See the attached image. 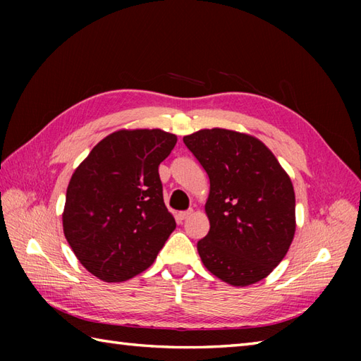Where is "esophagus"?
<instances>
[{
    "mask_svg": "<svg viewBox=\"0 0 361 361\" xmlns=\"http://www.w3.org/2000/svg\"><path fill=\"white\" fill-rule=\"evenodd\" d=\"M194 214V211L192 209H189V211H183V212H178V219L180 220H186V219H189L190 216H192Z\"/></svg>",
    "mask_w": 361,
    "mask_h": 361,
    "instance_id": "1",
    "label": "esophagus"
}]
</instances>
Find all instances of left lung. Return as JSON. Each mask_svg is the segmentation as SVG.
<instances>
[{
    "label": "left lung",
    "instance_id": "obj_1",
    "mask_svg": "<svg viewBox=\"0 0 361 361\" xmlns=\"http://www.w3.org/2000/svg\"><path fill=\"white\" fill-rule=\"evenodd\" d=\"M209 176V233L198 240L203 265L234 287L251 286L286 257L296 229L290 176L257 137L204 128L183 137Z\"/></svg>",
    "mask_w": 361,
    "mask_h": 361
}]
</instances>
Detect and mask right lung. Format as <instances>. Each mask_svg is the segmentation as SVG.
<instances>
[{
    "mask_svg": "<svg viewBox=\"0 0 361 361\" xmlns=\"http://www.w3.org/2000/svg\"><path fill=\"white\" fill-rule=\"evenodd\" d=\"M176 136L118 130L97 142L66 189L63 233L79 262L104 282L132 279L153 264L176 224L158 166Z\"/></svg>",
    "mask_w": 361,
    "mask_h": 361,
    "instance_id": "add662e5",
    "label": "right lung"
}]
</instances>
